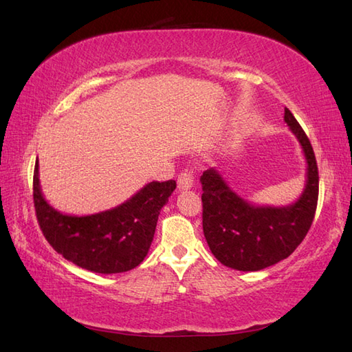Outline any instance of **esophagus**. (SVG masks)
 I'll return each mask as SVG.
<instances>
[{
  "instance_id": "esophagus-1",
  "label": "esophagus",
  "mask_w": 352,
  "mask_h": 352,
  "mask_svg": "<svg viewBox=\"0 0 352 352\" xmlns=\"http://www.w3.org/2000/svg\"><path fill=\"white\" fill-rule=\"evenodd\" d=\"M178 189L179 190H189L193 187V173L189 169H184L182 174L178 175Z\"/></svg>"
}]
</instances>
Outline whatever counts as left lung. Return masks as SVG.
Instances as JSON below:
<instances>
[{
  "label": "left lung",
  "instance_id": "1",
  "mask_svg": "<svg viewBox=\"0 0 352 352\" xmlns=\"http://www.w3.org/2000/svg\"><path fill=\"white\" fill-rule=\"evenodd\" d=\"M283 120L307 163L305 189L296 202L255 206L235 193L216 168L201 175L202 228L208 248L217 261L239 272H259L288 258L314 222L320 187L314 148L288 108Z\"/></svg>",
  "mask_w": 352,
  "mask_h": 352
}]
</instances>
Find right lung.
<instances>
[{"mask_svg": "<svg viewBox=\"0 0 352 352\" xmlns=\"http://www.w3.org/2000/svg\"><path fill=\"white\" fill-rule=\"evenodd\" d=\"M177 183L151 182L120 206L87 216L64 214L42 193L36 160L32 196L45 239L75 265L100 274L124 273L142 263L150 250L162 207Z\"/></svg>", "mask_w": 352, "mask_h": 352, "instance_id": "1", "label": "right lung"}]
</instances>
